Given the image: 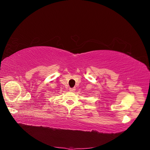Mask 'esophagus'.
<instances>
[{"instance_id":"obj_1","label":"esophagus","mask_w":150,"mask_h":150,"mask_svg":"<svg viewBox=\"0 0 150 150\" xmlns=\"http://www.w3.org/2000/svg\"><path fill=\"white\" fill-rule=\"evenodd\" d=\"M69 90L71 91H74L76 90V88H69Z\"/></svg>"}]
</instances>
